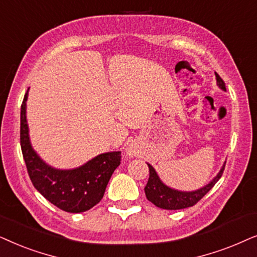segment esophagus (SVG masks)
Returning <instances> with one entry per match:
<instances>
[{
    "label": "esophagus",
    "mask_w": 257,
    "mask_h": 257,
    "mask_svg": "<svg viewBox=\"0 0 257 257\" xmlns=\"http://www.w3.org/2000/svg\"><path fill=\"white\" fill-rule=\"evenodd\" d=\"M128 155H133V152H131V150H128Z\"/></svg>",
    "instance_id": "34e87169"
}]
</instances>
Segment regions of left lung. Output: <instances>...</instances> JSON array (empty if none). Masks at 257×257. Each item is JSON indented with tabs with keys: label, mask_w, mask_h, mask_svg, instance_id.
Returning <instances> with one entry per match:
<instances>
[{
	"label": "left lung",
	"mask_w": 257,
	"mask_h": 257,
	"mask_svg": "<svg viewBox=\"0 0 257 257\" xmlns=\"http://www.w3.org/2000/svg\"><path fill=\"white\" fill-rule=\"evenodd\" d=\"M215 76H216L217 87L220 88L221 90L227 91L223 80H222L216 73H215ZM224 166L225 161L223 166L221 167L220 172L216 174V176H214L211 181H209V183H207L206 186L198 188L196 190L184 191L167 186V184L160 179L159 174L156 173V170L154 169L152 164L148 163L149 180L148 182H147V186L145 187L146 196L153 204H155V206L159 208H162V209L179 210L184 209V208L188 207H193L194 204H196L198 201H200L201 198L215 186V183L221 179Z\"/></svg>",
	"instance_id": "8db88e82"
}]
</instances>
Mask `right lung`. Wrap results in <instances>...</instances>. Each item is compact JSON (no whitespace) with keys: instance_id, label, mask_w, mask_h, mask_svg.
Instances as JSON below:
<instances>
[{"instance_id":"1","label":"right lung","mask_w":257,"mask_h":257,"mask_svg":"<svg viewBox=\"0 0 257 257\" xmlns=\"http://www.w3.org/2000/svg\"><path fill=\"white\" fill-rule=\"evenodd\" d=\"M28 91L21 107V148L30 180L37 191L60 209L68 213L87 211L103 197L112 173L121 163V152L100 154L76 168L60 169L48 164L30 141L27 121Z\"/></svg>"}]
</instances>
